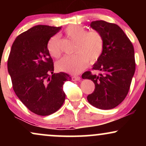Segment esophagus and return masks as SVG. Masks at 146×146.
Returning <instances> with one entry per match:
<instances>
[{"label": "esophagus", "instance_id": "obj_1", "mask_svg": "<svg viewBox=\"0 0 146 146\" xmlns=\"http://www.w3.org/2000/svg\"><path fill=\"white\" fill-rule=\"evenodd\" d=\"M80 80H81V78L79 76H73L72 78V80L73 81H80Z\"/></svg>", "mask_w": 146, "mask_h": 146}]
</instances>
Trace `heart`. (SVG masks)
Listing matches in <instances>:
<instances>
[{
    "mask_svg": "<svg viewBox=\"0 0 146 146\" xmlns=\"http://www.w3.org/2000/svg\"><path fill=\"white\" fill-rule=\"evenodd\" d=\"M66 36L76 41L75 54L64 56L57 62V68L71 74H78L88 66V62L94 64L101 56L104 49V39L96 31H87L80 25H71L65 30ZM51 56L59 58L61 55V44L58 36H53L47 45Z\"/></svg>",
    "mask_w": 146,
    "mask_h": 146,
    "instance_id": "obj_1",
    "label": "heart"
}]
</instances>
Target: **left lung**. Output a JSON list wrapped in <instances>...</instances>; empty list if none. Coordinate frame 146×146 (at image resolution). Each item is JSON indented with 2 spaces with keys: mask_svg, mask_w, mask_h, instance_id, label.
<instances>
[{
  "mask_svg": "<svg viewBox=\"0 0 146 146\" xmlns=\"http://www.w3.org/2000/svg\"><path fill=\"white\" fill-rule=\"evenodd\" d=\"M90 26L102 35L104 44L101 56L93 67L101 73L93 75L86 71L82 75L83 79L91 80L95 86L87 100L100 109H112L125 98L135 74L133 45L116 24L96 21L91 22Z\"/></svg>",
  "mask_w": 146,
  "mask_h": 146,
  "instance_id": "8db88e82",
  "label": "left lung"
}]
</instances>
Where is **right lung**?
Returning <instances> with one entry per match:
<instances>
[{"mask_svg":"<svg viewBox=\"0 0 146 146\" xmlns=\"http://www.w3.org/2000/svg\"><path fill=\"white\" fill-rule=\"evenodd\" d=\"M61 27L36 25L22 33L11 46L7 62L13 88L23 104L42 116L59 110L65 100L63 85L69 75L53 73V62L47 44ZM52 73V75L50 74Z\"/></svg>","mask_w":146,"mask_h":146,"instance_id":"add662e5","label":"right lung"}]
</instances>
